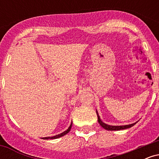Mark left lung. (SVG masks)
Here are the masks:
<instances>
[{
    "label": "left lung",
    "instance_id": "1",
    "mask_svg": "<svg viewBox=\"0 0 159 159\" xmlns=\"http://www.w3.org/2000/svg\"><path fill=\"white\" fill-rule=\"evenodd\" d=\"M96 114H97L98 116V122L99 123V125H101L102 127L104 128L105 129L108 131H120V130H123V129H129V128L132 127L133 125H134L135 124L138 123V121L135 122V123H132V124H129V125H107V124L105 123L104 122L102 121V120L100 119L99 115L98 114V111L96 110Z\"/></svg>",
    "mask_w": 159,
    "mask_h": 159
}]
</instances>
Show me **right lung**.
<instances>
[{
	"label": "right lung",
	"instance_id": "add662e5",
	"mask_svg": "<svg viewBox=\"0 0 159 159\" xmlns=\"http://www.w3.org/2000/svg\"><path fill=\"white\" fill-rule=\"evenodd\" d=\"M72 123H71L70 125H69V127L68 128V129H67L66 131H64V132H63L61 133V134H57V135H54V136H52V137H45V138H42V139H45V140H48V139H57V138H61V137L64 136L65 134H66L67 133H68V132H69V131L71 130V128H72Z\"/></svg>",
	"mask_w": 159,
	"mask_h": 159
}]
</instances>
